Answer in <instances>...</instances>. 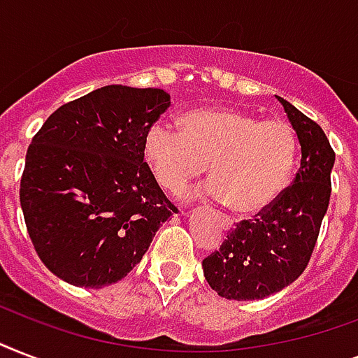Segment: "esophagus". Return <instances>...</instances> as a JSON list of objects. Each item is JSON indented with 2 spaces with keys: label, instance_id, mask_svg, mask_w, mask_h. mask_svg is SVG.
I'll return each instance as SVG.
<instances>
[{
  "label": "esophagus",
  "instance_id": "1",
  "mask_svg": "<svg viewBox=\"0 0 358 358\" xmlns=\"http://www.w3.org/2000/svg\"><path fill=\"white\" fill-rule=\"evenodd\" d=\"M232 219L230 217H227V215H223V217H221V227H223V230H230L232 229Z\"/></svg>",
  "mask_w": 358,
  "mask_h": 358
}]
</instances>
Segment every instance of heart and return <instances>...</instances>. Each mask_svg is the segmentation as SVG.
<instances>
[{
	"label": "heart",
	"mask_w": 358,
	"mask_h": 358,
	"mask_svg": "<svg viewBox=\"0 0 358 358\" xmlns=\"http://www.w3.org/2000/svg\"><path fill=\"white\" fill-rule=\"evenodd\" d=\"M178 126L152 124L143 139V157L163 191L180 195L210 163V193L236 213L252 215L288 187L297 159L288 122L232 108H195Z\"/></svg>",
	"instance_id": "b5f03b06"
}]
</instances>
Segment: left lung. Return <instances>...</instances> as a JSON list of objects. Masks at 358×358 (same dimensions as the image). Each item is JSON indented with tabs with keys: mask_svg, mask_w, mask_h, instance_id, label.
I'll use <instances>...</instances> for the list:
<instances>
[{
	"mask_svg": "<svg viewBox=\"0 0 358 358\" xmlns=\"http://www.w3.org/2000/svg\"><path fill=\"white\" fill-rule=\"evenodd\" d=\"M301 145V167L277 201L229 232L202 260L208 284L221 297L264 299L305 271L331 199L334 150L322 126L277 96Z\"/></svg>",
	"mask_w": 358,
	"mask_h": 358,
	"instance_id": "left-lung-1",
	"label": "left lung"
}]
</instances>
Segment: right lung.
Segmentation results:
<instances>
[{"instance_id": "obj_1", "label": "right lung", "mask_w": 358, "mask_h": 358, "mask_svg": "<svg viewBox=\"0 0 358 358\" xmlns=\"http://www.w3.org/2000/svg\"><path fill=\"white\" fill-rule=\"evenodd\" d=\"M169 106L162 89L102 87L53 111L31 141L20 204L36 255L64 282H119L176 212L143 157Z\"/></svg>"}]
</instances>
